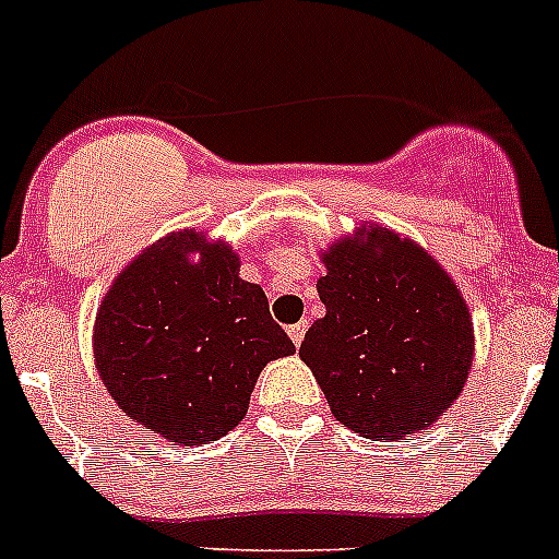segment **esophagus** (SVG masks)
<instances>
[{
	"instance_id": "1",
	"label": "esophagus",
	"mask_w": 559,
	"mask_h": 559,
	"mask_svg": "<svg viewBox=\"0 0 559 559\" xmlns=\"http://www.w3.org/2000/svg\"><path fill=\"white\" fill-rule=\"evenodd\" d=\"M306 328H309V322H295V325H289V338H292V344H295V347H300V342H304V336H306Z\"/></svg>"
}]
</instances>
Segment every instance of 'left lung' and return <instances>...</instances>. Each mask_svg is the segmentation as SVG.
<instances>
[{"mask_svg":"<svg viewBox=\"0 0 559 559\" xmlns=\"http://www.w3.org/2000/svg\"><path fill=\"white\" fill-rule=\"evenodd\" d=\"M320 262L325 317L306 331L300 358L331 414L372 441L436 425L474 361V322L452 275L374 223L328 245Z\"/></svg>","mask_w":559,"mask_h":559,"instance_id":"1","label":"left lung"}]
</instances>
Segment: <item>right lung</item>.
Segmentation results:
<instances>
[{
  "label": "right lung",
  "instance_id": "obj_1",
  "mask_svg": "<svg viewBox=\"0 0 559 559\" xmlns=\"http://www.w3.org/2000/svg\"><path fill=\"white\" fill-rule=\"evenodd\" d=\"M295 353L239 255L181 228L115 275L93 322V361L109 397L179 447L217 441L242 421L255 380Z\"/></svg>",
  "mask_w": 559,
  "mask_h": 559
}]
</instances>
